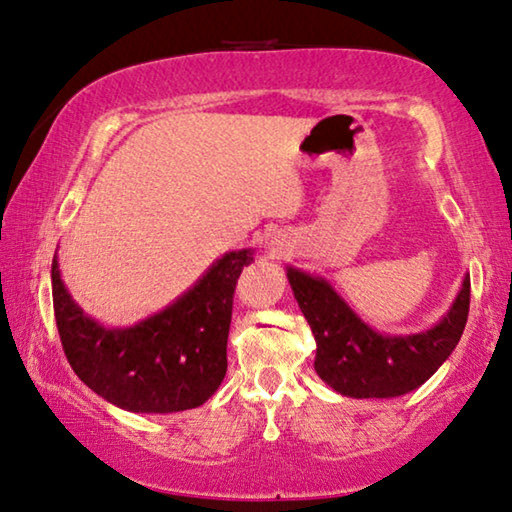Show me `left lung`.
<instances>
[{
    "label": "left lung",
    "instance_id": "obj_1",
    "mask_svg": "<svg viewBox=\"0 0 512 512\" xmlns=\"http://www.w3.org/2000/svg\"><path fill=\"white\" fill-rule=\"evenodd\" d=\"M288 281L316 336V373L341 396L396 398L421 387L458 345L469 316V274L446 316L419 334L375 332L325 279L288 267Z\"/></svg>",
    "mask_w": 512,
    "mask_h": 512
}]
</instances>
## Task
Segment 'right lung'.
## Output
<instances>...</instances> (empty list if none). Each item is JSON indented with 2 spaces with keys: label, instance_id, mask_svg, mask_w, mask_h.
Here are the masks:
<instances>
[{
  "label": "right lung",
  "instance_id": "1",
  "mask_svg": "<svg viewBox=\"0 0 512 512\" xmlns=\"http://www.w3.org/2000/svg\"><path fill=\"white\" fill-rule=\"evenodd\" d=\"M251 261V249L229 251L164 311L135 327L109 329L75 304L54 256V318L70 366L86 387L128 412L203 405L226 375L235 283Z\"/></svg>",
  "mask_w": 512,
  "mask_h": 512
}]
</instances>
